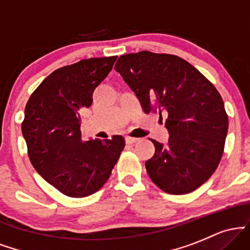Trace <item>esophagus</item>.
Returning <instances> with one entry per match:
<instances>
[{
    "instance_id": "esophagus-1",
    "label": "esophagus",
    "mask_w": 250,
    "mask_h": 250,
    "mask_svg": "<svg viewBox=\"0 0 250 250\" xmlns=\"http://www.w3.org/2000/svg\"><path fill=\"white\" fill-rule=\"evenodd\" d=\"M137 141H139V139H136V137H130V136L125 137V142H127L128 145H133V143Z\"/></svg>"
}]
</instances>
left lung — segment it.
I'll return each instance as SVG.
<instances>
[{
	"label": "left lung",
	"mask_w": 250,
	"mask_h": 250,
	"mask_svg": "<svg viewBox=\"0 0 250 250\" xmlns=\"http://www.w3.org/2000/svg\"><path fill=\"white\" fill-rule=\"evenodd\" d=\"M115 70L146 114L166 116L169 140L167 145L151 140L149 177L168 194L194 191L213 175L225 149L228 115L217 89L190 63L170 54H125Z\"/></svg>",
	"instance_id": "obj_1"
}]
</instances>
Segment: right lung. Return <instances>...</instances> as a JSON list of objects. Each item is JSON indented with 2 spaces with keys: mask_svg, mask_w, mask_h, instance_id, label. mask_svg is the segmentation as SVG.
Segmentation results:
<instances>
[{
  "mask_svg": "<svg viewBox=\"0 0 250 250\" xmlns=\"http://www.w3.org/2000/svg\"><path fill=\"white\" fill-rule=\"evenodd\" d=\"M117 56L94 57L59 68L45 77L28 100L22 134L28 156L41 176L62 194L85 197L110 176L125 139L83 141L81 113L113 68Z\"/></svg>",
  "mask_w": 250,
  "mask_h": 250,
  "instance_id": "obj_1",
  "label": "right lung"
}]
</instances>
